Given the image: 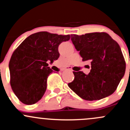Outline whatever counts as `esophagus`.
I'll list each match as a JSON object with an SVG mask.
<instances>
[{"instance_id": "1", "label": "esophagus", "mask_w": 130, "mask_h": 130, "mask_svg": "<svg viewBox=\"0 0 130 130\" xmlns=\"http://www.w3.org/2000/svg\"><path fill=\"white\" fill-rule=\"evenodd\" d=\"M66 70H69V71H71V69L70 68H66Z\"/></svg>"}]
</instances>
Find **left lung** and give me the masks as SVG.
Here are the masks:
<instances>
[{
  "label": "left lung",
  "mask_w": 130,
  "mask_h": 130,
  "mask_svg": "<svg viewBox=\"0 0 130 130\" xmlns=\"http://www.w3.org/2000/svg\"><path fill=\"white\" fill-rule=\"evenodd\" d=\"M71 40L82 61H89L91 69L86 75L73 71L74 79L68 86L86 100H100L115 91L123 77L126 62L119 44L105 32L71 35Z\"/></svg>",
  "instance_id": "8db88e82"
}]
</instances>
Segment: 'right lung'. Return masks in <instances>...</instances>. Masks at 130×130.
<instances>
[{"instance_id":"right-lung-1","label":"right lung","mask_w":130,"mask_h":130,"mask_svg":"<svg viewBox=\"0 0 130 130\" xmlns=\"http://www.w3.org/2000/svg\"><path fill=\"white\" fill-rule=\"evenodd\" d=\"M70 38L69 35L38 32L15 49L9 61L10 83L21 102L35 104L42 98L46 90L47 78L53 71L46 62L58 59V46Z\"/></svg>"}]
</instances>
